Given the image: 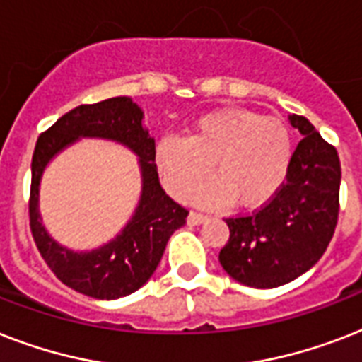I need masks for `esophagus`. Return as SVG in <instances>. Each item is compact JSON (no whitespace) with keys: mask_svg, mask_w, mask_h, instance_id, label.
Instances as JSON below:
<instances>
[{"mask_svg":"<svg viewBox=\"0 0 362 362\" xmlns=\"http://www.w3.org/2000/svg\"><path fill=\"white\" fill-rule=\"evenodd\" d=\"M206 220H209V218L204 214H201V212H189V216H187V223H189V226H201V223H204Z\"/></svg>","mask_w":362,"mask_h":362,"instance_id":"obj_1","label":"esophagus"}]
</instances>
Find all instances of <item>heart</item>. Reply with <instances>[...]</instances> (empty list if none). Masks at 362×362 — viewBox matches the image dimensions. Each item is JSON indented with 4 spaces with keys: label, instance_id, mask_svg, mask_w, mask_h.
Returning a JSON list of instances; mask_svg holds the SVG:
<instances>
[{
    "label": "heart",
    "instance_id": "b5f03b06",
    "mask_svg": "<svg viewBox=\"0 0 362 362\" xmlns=\"http://www.w3.org/2000/svg\"><path fill=\"white\" fill-rule=\"evenodd\" d=\"M291 159L286 124L235 107L206 112L193 122L186 139H165L156 152L159 175L175 197H186L212 165L216 176L192 193L193 203L221 206L235 201L242 209H259L274 199Z\"/></svg>",
    "mask_w": 362,
    "mask_h": 362
}]
</instances>
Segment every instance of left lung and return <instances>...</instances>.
<instances>
[{
  "instance_id": "1",
  "label": "left lung",
  "mask_w": 362,
  "mask_h": 362,
  "mask_svg": "<svg viewBox=\"0 0 362 362\" xmlns=\"http://www.w3.org/2000/svg\"><path fill=\"white\" fill-rule=\"evenodd\" d=\"M303 141L281 189L250 216L227 218L220 263L233 280L269 289L310 270L325 253L340 210V159L304 116H289Z\"/></svg>"
}]
</instances>
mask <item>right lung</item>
<instances>
[{
  "mask_svg": "<svg viewBox=\"0 0 362 362\" xmlns=\"http://www.w3.org/2000/svg\"><path fill=\"white\" fill-rule=\"evenodd\" d=\"M81 136L110 138L139 156L143 192L136 214L118 238L92 252L59 247L38 216V184L47 161ZM187 210L175 203L159 184L156 142L142 127V110L129 98L81 105L37 139L31 158L30 227L37 250L65 286L93 298L112 300L131 295L158 269L170 235L186 223Z\"/></svg>",
  "mask_w": 362,
  "mask_h": 362,
  "instance_id": "1",
  "label": "right lung"
}]
</instances>
